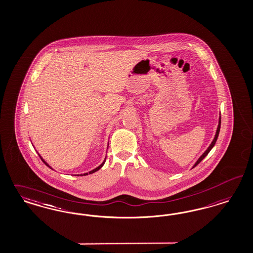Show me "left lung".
Listing matches in <instances>:
<instances>
[{
    "instance_id": "1",
    "label": "left lung",
    "mask_w": 253,
    "mask_h": 253,
    "mask_svg": "<svg viewBox=\"0 0 253 253\" xmlns=\"http://www.w3.org/2000/svg\"><path fill=\"white\" fill-rule=\"evenodd\" d=\"M219 130H220V116H219V119H218V128H217V131H216V134H215V137H214V139H213V141L211 142V144H210V146H209V148L202 154V156H201L198 160H197V162L194 164V166H193V167L192 168H194L195 166H197L200 162H202L203 161V159L204 158L206 157L208 154L209 153V151L213 148V147L215 146V144H216V141H217V139H218V133H219Z\"/></svg>"
}]
</instances>
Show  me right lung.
Segmentation results:
<instances>
[{"mask_svg": "<svg viewBox=\"0 0 253 253\" xmlns=\"http://www.w3.org/2000/svg\"><path fill=\"white\" fill-rule=\"evenodd\" d=\"M39 156H40V155H39ZM40 158H41V160H42V161H43V162H44V165H46V166H48V167H49V168H51V167H50V166H48V165H47V164H46V163H45V161H44V159H43V158L41 157V156H40ZM105 161H104V162H103V163H102V165H100V166H98V167H96L95 169H93V170H91V171H89V172H88V173H85V174H78V175H87V174H92V173H94V172H96V171H98V170H99V169H101V168H102V167H103V166H104V165H105Z\"/></svg>", "mask_w": 253, "mask_h": 253, "instance_id": "obj_1", "label": "right lung"}]
</instances>
